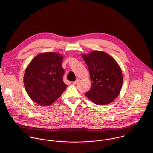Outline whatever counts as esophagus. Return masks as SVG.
Returning a JSON list of instances; mask_svg holds the SVG:
<instances>
[{
	"instance_id": "obj_1",
	"label": "esophagus",
	"mask_w": 153,
	"mask_h": 153,
	"mask_svg": "<svg viewBox=\"0 0 153 153\" xmlns=\"http://www.w3.org/2000/svg\"><path fill=\"white\" fill-rule=\"evenodd\" d=\"M79 81H80V79H77L76 80V81H74V82H73L72 83H73V84H74V85H76V84H77V83H79Z\"/></svg>"
}]
</instances>
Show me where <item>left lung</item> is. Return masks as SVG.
Wrapping results in <instances>:
<instances>
[{"instance_id":"left-lung-1","label":"left lung","mask_w":153,"mask_h":153,"mask_svg":"<svg viewBox=\"0 0 153 153\" xmlns=\"http://www.w3.org/2000/svg\"><path fill=\"white\" fill-rule=\"evenodd\" d=\"M88 68L92 85L85 94L98 105L113 102L119 96L123 83L122 70L116 61L102 51L82 54Z\"/></svg>"}]
</instances>
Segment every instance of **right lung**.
I'll return each mask as SVG.
<instances>
[{"instance_id": "obj_1", "label": "right lung", "mask_w": 153, "mask_h": 153, "mask_svg": "<svg viewBox=\"0 0 153 153\" xmlns=\"http://www.w3.org/2000/svg\"><path fill=\"white\" fill-rule=\"evenodd\" d=\"M63 56L59 53H41L25 69L24 83L31 99L41 106L54 103L67 88L63 81Z\"/></svg>"}]
</instances>
